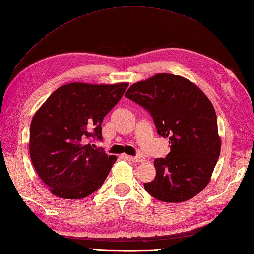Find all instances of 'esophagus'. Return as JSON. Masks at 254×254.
I'll list each match as a JSON object with an SVG mask.
<instances>
[{
  "label": "esophagus",
  "mask_w": 254,
  "mask_h": 254,
  "mask_svg": "<svg viewBox=\"0 0 254 254\" xmlns=\"http://www.w3.org/2000/svg\"><path fill=\"white\" fill-rule=\"evenodd\" d=\"M129 160H131L132 162H137V163H142L145 161L144 157L142 155H138V156H129Z\"/></svg>",
  "instance_id": "obj_1"
}]
</instances>
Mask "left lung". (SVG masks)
Segmentation results:
<instances>
[{"label":"left lung","mask_w":254,"mask_h":254,"mask_svg":"<svg viewBox=\"0 0 254 254\" xmlns=\"http://www.w3.org/2000/svg\"><path fill=\"white\" fill-rule=\"evenodd\" d=\"M125 97L150 113L157 133L171 144L166 157L154 160L156 176L144 184V189L170 203L193 198L210 183L221 153L211 101L196 84L172 74H156L133 83Z\"/></svg>","instance_id":"left-lung-1"}]
</instances>
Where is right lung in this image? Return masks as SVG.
Returning a JSON list of instances; mask_svg holds the SVG:
<instances>
[{
  "label": "right lung",
  "mask_w": 254,
  "mask_h": 254,
  "mask_svg": "<svg viewBox=\"0 0 254 254\" xmlns=\"http://www.w3.org/2000/svg\"><path fill=\"white\" fill-rule=\"evenodd\" d=\"M127 82H71L56 89L33 115L32 165L59 198L82 199L97 191L116 162L90 139L102 140L104 116L123 97Z\"/></svg>",
  "instance_id": "add662e5"
}]
</instances>
